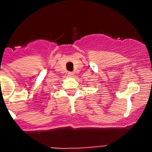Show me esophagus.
I'll return each mask as SVG.
<instances>
[{"instance_id": "34e87169", "label": "esophagus", "mask_w": 152, "mask_h": 152, "mask_svg": "<svg viewBox=\"0 0 152 152\" xmlns=\"http://www.w3.org/2000/svg\"><path fill=\"white\" fill-rule=\"evenodd\" d=\"M68 76L70 77H75V72H69L68 73Z\"/></svg>"}]
</instances>
